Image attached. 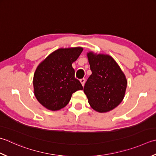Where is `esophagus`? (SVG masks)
Listing matches in <instances>:
<instances>
[{
	"mask_svg": "<svg viewBox=\"0 0 156 156\" xmlns=\"http://www.w3.org/2000/svg\"><path fill=\"white\" fill-rule=\"evenodd\" d=\"M80 82H81V84H82V86L84 87V83H85V78H82V79H81V80H80Z\"/></svg>",
	"mask_w": 156,
	"mask_h": 156,
	"instance_id": "obj_1",
	"label": "esophagus"
}]
</instances>
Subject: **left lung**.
<instances>
[{"label": "left lung", "mask_w": 156, "mask_h": 156, "mask_svg": "<svg viewBox=\"0 0 156 156\" xmlns=\"http://www.w3.org/2000/svg\"><path fill=\"white\" fill-rule=\"evenodd\" d=\"M87 57L92 72L84 87L88 101L97 112L111 111L124 99L127 87L126 76L108 55L88 52Z\"/></svg>", "instance_id": "1"}]
</instances>
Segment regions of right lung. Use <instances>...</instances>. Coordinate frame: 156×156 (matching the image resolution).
Wrapping results in <instances>:
<instances>
[{
    "instance_id": "1",
    "label": "right lung",
    "mask_w": 156,
    "mask_h": 156,
    "mask_svg": "<svg viewBox=\"0 0 156 156\" xmlns=\"http://www.w3.org/2000/svg\"><path fill=\"white\" fill-rule=\"evenodd\" d=\"M82 51V47L59 48L37 67L33 78L34 93L45 108L59 110L68 105L73 93L83 89L72 66Z\"/></svg>"
}]
</instances>
